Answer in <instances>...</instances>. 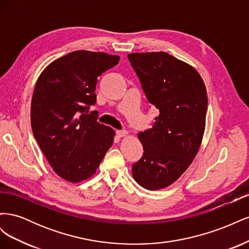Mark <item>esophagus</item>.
I'll list each match as a JSON object with an SVG mask.
<instances>
[{"label":"esophagus","instance_id":"esophagus-1","mask_svg":"<svg viewBox=\"0 0 249 249\" xmlns=\"http://www.w3.org/2000/svg\"><path fill=\"white\" fill-rule=\"evenodd\" d=\"M116 134L118 137H124L127 135V132L124 131V130H120V131H116Z\"/></svg>","mask_w":249,"mask_h":249}]
</instances>
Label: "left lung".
<instances>
[{
    "instance_id": "1",
    "label": "left lung",
    "mask_w": 249,
    "mask_h": 249,
    "mask_svg": "<svg viewBox=\"0 0 249 249\" xmlns=\"http://www.w3.org/2000/svg\"><path fill=\"white\" fill-rule=\"evenodd\" d=\"M147 101L159 110L150 129L140 132L141 159L133 178L159 190L183 175L196 156L206 126L207 89L196 70L165 52L127 55Z\"/></svg>"
}]
</instances>
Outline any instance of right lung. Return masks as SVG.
<instances>
[{
  "label": "right lung",
  "mask_w": 249,
  "mask_h": 249,
  "mask_svg": "<svg viewBox=\"0 0 249 249\" xmlns=\"http://www.w3.org/2000/svg\"><path fill=\"white\" fill-rule=\"evenodd\" d=\"M119 56L74 51L49 64L36 82L31 125L44 157L57 175L71 183L92 177L111 147L115 132L96 120L89 107L95 86Z\"/></svg>",
  "instance_id": "obj_1"
}]
</instances>
